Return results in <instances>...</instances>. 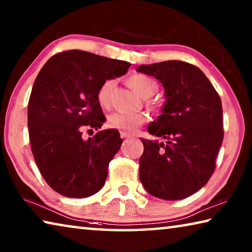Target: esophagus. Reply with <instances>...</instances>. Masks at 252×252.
<instances>
[{"mask_svg":"<svg viewBox=\"0 0 252 252\" xmlns=\"http://www.w3.org/2000/svg\"><path fill=\"white\" fill-rule=\"evenodd\" d=\"M120 136L122 139H126V138H131V134H129V133H126V132H120Z\"/></svg>","mask_w":252,"mask_h":252,"instance_id":"34e87169","label":"esophagus"}]
</instances>
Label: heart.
Listing matches in <instances>:
<instances>
[{"instance_id": "1", "label": "heart", "mask_w": 252, "mask_h": 252, "mask_svg": "<svg viewBox=\"0 0 252 252\" xmlns=\"http://www.w3.org/2000/svg\"><path fill=\"white\" fill-rule=\"evenodd\" d=\"M127 84L131 89L138 93L142 99H148L151 97L158 91V83L155 79L151 76L135 73L129 76L126 80ZM114 87L113 80H105L103 83L100 85L99 90L96 93V99L100 105L109 106L111 100V93H112ZM152 109H157L155 103H149ZM147 122V116L143 113H113L108 118V126L111 129H116L119 131L131 132L135 131L139 126Z\"/></svg>"}]
</instances>
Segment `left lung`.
<instances>
[{
  "instance_id": "1",
  "label": "left lung",
  "mask_w": 252,
  "mask_h": 252,
  "mask_svg": "<svg viewBox=\"0 0 252 252\" xmlns=\"http://www.w3.org/2000/svg\"><path fill=\"white\" fill-rule=\"evenodd\" d=\"M164 88L162 114L148 132L163 141L142 139L140 181L153 197L181 200L199 191L216 169L223 140L222 104L218 92L199 67L164 61L140 65Z\"/></svg>"
}]
</instances>
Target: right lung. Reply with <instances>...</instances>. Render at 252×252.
Segmentation results:
<instances>
[{
	"label": "right lung",
	"instance_id": "1",
	"mask_svg": "<svg viewBox=\"0 0 252 252\" xmlns=\"http://www.w3.org/2000/svg\"><path fill=\"white\" fill-rule=\"evenodd\" d=\"M130 65L70 50L53 55L37 74L28 105L30 142L42 177L58 193L87 198L104 186L123 141L116 129L99 131L105 117L96 93L105 80L126 74ZM85 128L98 132L84 140Z\"/></svg>",
	"mask_w": 252,
	"mask_h": 252
}]
</instances>
